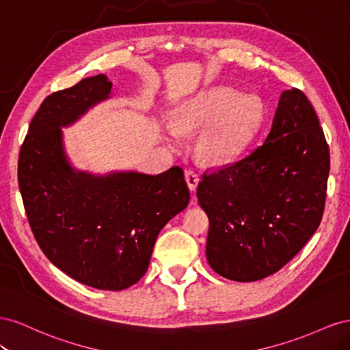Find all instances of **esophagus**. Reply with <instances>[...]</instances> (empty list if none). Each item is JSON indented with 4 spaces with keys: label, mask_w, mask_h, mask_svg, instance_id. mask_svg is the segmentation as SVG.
I'll list each match as a JSON object with an SVG mask.
<instances>
[{
    "label": "esophagus",
    "mask_w": 350,
    "mask_h": 350,
    "mask_svg": "<svg viewBox=\"0 0 350 350\" xmlns=\"http://www.w3.org/2000/svg\"><path fill=\"white\" fill-rule=\"evenodd\" d=\"M185 181H187L189 189H191V191H196V188L200 183V176L196 171H193V169H187V171H185Z\"/></svg>",
    "instance_id": "obj_1"
}]
</instances>
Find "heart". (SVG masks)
<instances>
[{"label": "heart", "mask_w": 350, "mask_h": 350, "mask_svg": "<svg viewBox=\"0 0 350 350\" xmlns=\"http://www.w3.org/2000/svg\"><path fill=\"white\" fill-rule=\"evenodd\" d=\"M262 118L264 103L257 94L241 96L235 89L216 86L183 103L175 112V125L191 133L215 122L200 135L197 150L208 162L225 163L245 150Z\"/></svg>", "instance_id": "obj_1"}]
</instances>
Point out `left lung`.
I'll list each match as a JSON object with an SVG mask.
<instances>
[{
  "mask_svg": "<svg viewBox=\"0 0 350 350\" xmlns=\"http://www.w3.org/2000/svg\"><path fill=\"white\" fill-rule=\"evenodd\" d=\"M328 172L330 152L311 102L299 89L284 90L262 144L198 184L210 267L235 282L279 271L320 226Z\"/></svg>",
  "mask_w": 350,
  "mask_h": 350,
  "instance_id": "8db88e82",
  "label": "left lung"
}]
</instances>
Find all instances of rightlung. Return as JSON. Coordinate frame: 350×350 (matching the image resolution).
Instances as JSON below:
<instances>
[{
    "mask_svg": "<svg viewBox=\"0 0 350 350\" xmlns=\"http://www.w3.org/2000/svg\"><path fill=\"white\" fill-rule=\"evenodd\" d=\"M105 74L49 94L29 125L18 156V187L29 225L48 260L90 288L122 291L149 267L161 229L189 201L179 166L159 175L74 169L61 126L108 99Z\"/></svg>",
    "mask_w": 350,
    "mask_h": 350,
    "instance_id": "right-lung-1",
    "label": "right lung"
}]
</instances>
